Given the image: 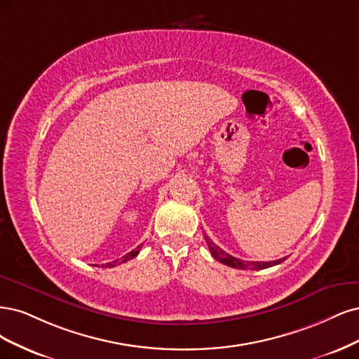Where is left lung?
Instances as JSON below:
<instances>
[{"mask_svg": "<svg viewBox=\"0 0 359 359\" xmlns=\"http://www.w3.org/2000/svg\"><path fill=\"white\" fill-rule=\"evenodd\" d=\"M204 238L207 241V246H209L210 249V253L212 257L222 262L225 265H228V267H233V269H238V270H264V269H269V267H273V265H277L285 261V258H280L277 261H269V262H259V261H243V259H238L233 255H229V253H226L225 250H222L219 246H216L215 243L210 240V237H207L204 234Z\"/></svg>", "mask_w": 359, "mask_h": 359, "instance_id": "obj_1", "label": "left lung"}]
</instances>
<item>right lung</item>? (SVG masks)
<instances>
[{
  "instance_id": "right-lung-1",
  "label": "right lung",
  "mask_w": 359,
  "mask_h": 359,
  "mask_svg": "<svg viewBox=\"0 0 359 359\" xmlns=\"http://www.w3.org/2000/svg\"><path fill=\"white\" fill-rule=\"evenodd\" d=\"M140 249H142V246H137L134 250L126 253L125 257H122V258H119V259H114V261L107 262V264H102L101 267H106V269H107V267H116V265H121V264H123V262H126V261H130V259L135 258V257L138 255V252H140Z\"/></svg>"
}]
</instances>
